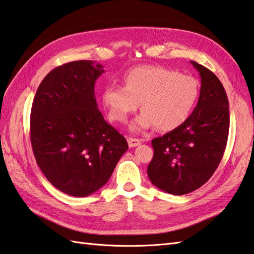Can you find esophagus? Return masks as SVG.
<instances>
[{
    "instance_id": "esophagus-1",
    "label": "esophagus",
    "mask_w": 254,
    "mask_h": 254,
    "mask_svg": "<svg viewBox=\"0 0 254 254\" xmlns=\"http://www.w3.org/2000/svg\"><path fill=\"white\" fill-rule=\"evenodd\" d=\"M127 143H128V146L131 147V148H133V147H136V146L140 145L141 141H140V139H137V138L127 137Z\"/></svg>"
}]
</instances>
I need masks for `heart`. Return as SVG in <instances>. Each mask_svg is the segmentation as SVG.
I'll return each instance as SVG.
<instances>
[{"mask_svg": "<svg viewBox=\"0 0 254 254\" xmlns=\"http://www.w3.org/2000/svg\"><path fill=\"white\" fill-rule=\"evenodd\" d=\"M125 86L109 85L102 94L110 120L125 123L139 107L143 111L129 125L133 132L158 127L171 132L188 120L196 107L200 87L191 75L156 64H140L125 74Z\"/></svg>", "mask_w": 254, "mask_h": 254, "instance_id": "obj_1", "label": "heart"}]
</instances>
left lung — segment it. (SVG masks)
<instances>
[{
    "label": "left lung",
    "mask_w": 254,
    "mask_h": 254,
    "mask_svg": "<svg viewBox=\"0 0 254 254\" xmlns=\"http://www.w3.org/2000/svg\"><path fill=\"white\" fill-rule=\"evenodd\" d=\"M201 87L196 108L179 128L154 138L147 168L159 190L181 196L198 190L213 175L225 150L229 129L226 92L217 76L196 62Z\"/></svg>",
    "instance_id": "1"
}]
</instances>
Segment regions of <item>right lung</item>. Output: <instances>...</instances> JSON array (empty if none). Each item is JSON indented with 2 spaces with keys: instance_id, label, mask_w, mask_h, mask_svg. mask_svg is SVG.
I'll use <instances>...</instances> for the list:
<instances>
[{
  "instance_id": "right-lung-1",
  "label": "right lung",
  "mask_w": 254,
  "mask_h": 254,
  "mask_svg": "<svg viewBox=\"0 0 254 254\" xmlns=\"http://www.w3.org/2000/svg\"><path fill=\"white\" fill-rule=\"evenodd\" d=\"M104 72L93 61L64 64L45 76L32 103L35 160L53 186L73 197L102 188L128 148L98 110L94 87Z\"/></svg>"
}]
</instances>
